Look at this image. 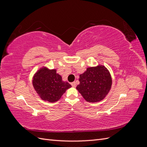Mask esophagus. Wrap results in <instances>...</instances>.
<instances>
[{"label": "esophagus", "instance_id": "34e87169", "mask_svg": "<svg viewBox=\"0 0 147 147\" xmlns=\"http://www.w3.org/2000/svg\"><path fill=\"white\" fill-rule=\"evenodd\" d=\"M71 85H72L73 87H75L76 86V83H75V82L71 83Z\"/></svg>", "mask_w": 147, "mask_h": 147}]
</instances>
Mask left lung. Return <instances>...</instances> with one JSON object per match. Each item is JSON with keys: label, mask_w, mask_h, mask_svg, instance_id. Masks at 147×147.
I'll use <instances>...</instances> for the list:
<instances>
[{"label": "left lung", "mask_w": 147, "mask_h": 147, "mask_svg": "<svg viewBox=\"0 0 147 147\" xmlns=\"http://www.w3.org/2000/svg\"><path fill=\"white\" fill-rule=\"evenodd\" d=\"M77 90L87 102H97L103 100L112 87V80L108 69L99 65L86 69L80 75Z\"/></svg>", "instance_id": "obj_1"}]
</instances>
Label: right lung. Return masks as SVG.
I'll return each instance as SVG.
<instances>
[{
	"instance_id": "add662e5",
	"label": "right lung",
	"mask_w": 147,
	"mask_h": 147,
	"mask_svg": "<svg viewBox=\"0 0 147 147\" xmlns=\"http://www.w3.org/2000/svg\"><path fill=\"white\" fill-rule=\"evenodd\" d=\"M32 84L40 97L50 102L59 100L66 90L71 88L68 82L63 81L56 69L50 70L46 67L40 68L34 74Z\"/></svg>"
}]
</instances>
